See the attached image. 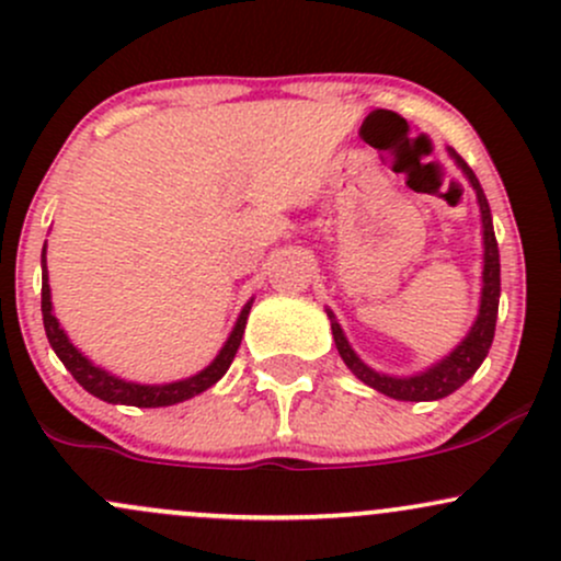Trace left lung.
Segmentation results:
<instances>
[{
  "label": "left lung",
  "instance_id": "1",
  "mask_svg": "<svg viewBox=\"0 0 561 561\" xmlns=\"http://www.w3.org/2000/svg\"><path fill=\"white\" fill-rule=\"evenodd\" d=\"M453 157V162L458 164L460 172L466 175V181L471 183L473 194H477L479 213H482V244H484V257H482V298H479V311L473 319L471 330L466 332L463 341L455 346L450 354L442 356L439 362L426 367L423 373L415 375H386L373 370L370 365L359 359L354 348H351L346 332L337 324L335 313L328 309L332 337H335V348L341 354V359L346 362V367L356 378L362 380L370 389L386 393V397L399 399V402H434V399L450 397L453 391H458L473 373L479 370V365L484 362L488 351L492 346V337H495V322H497V300H501V255H497V242L495 231H492V215L488 196H484L482 186H479V178L473 175V170L463 162L455 149H447Z\"/></svg>",
  "mask_w": 561,
  "mask_h": 561
}]
</instances>
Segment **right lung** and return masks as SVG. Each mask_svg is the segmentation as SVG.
I'll return each instance as SVG.
<instances>
[{
    "label": "right lung",
    "instance_id": "1",
    "mask_svg": "<svg viewBox=\"0 0 561 561\" xmlns=\"http://www.w3.org/2000/svg\"><path fill=\"white\" fill-rule=\"evenodd\" d=\"M47 244L42 248V319H45V332L47 341L58 359L64 362L66 370L73 375L79 386L84 391H90L92 397L103 399L108 404H133V408H170V404L186 402V399L196 397V393L207 391L210 386L218 383L224 378L226 370L231 367L233 356H237L239 343H242L244 324H248V313L252 309V300L244 304V309L239 311L237 324H233L231 335L226 337L224 348L218 351V356L196 375L183 380H172V383H135V380H125L119 375H111L103 367L92 365L88 356L82 354L73 343L69 341L60 322L53 313V300H50V282H47Z\"/></svg>",
    "mask_w": 561,
    "mask_h": 561
}]
</instances>
